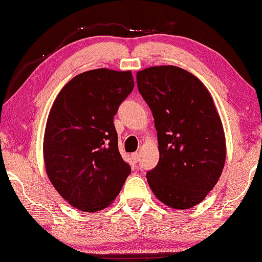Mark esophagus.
<instances>
[{"mask_svg": "<svg viewBox=\"0 0 262 262\" xmlns=\"http://www.w3.org/2000/svg\"><path fill=\"white\" fill-rule=\"evenodd\" d=\"M130 159H132V161H133V162H134V163H138L139 160H140V155H139V152H133L132 155H130Z\"/></svg>", "mask_w": 262, "mask_h": 262, "instance_id": "1", "label": "esophagus"}]
</instances>
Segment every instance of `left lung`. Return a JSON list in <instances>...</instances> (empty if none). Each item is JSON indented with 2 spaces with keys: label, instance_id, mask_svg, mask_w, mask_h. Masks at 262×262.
<instances>
[{
  "label": "left lung",
  "instance_id": "8db88e82",
  "mask_svg": "<svg viewBox=\"0 0 262 262\" xmlns=\"http://www.w3.org/2000/svg\"><path fill=\"white\" fill-rule=\"evenodd\" d=\"M136 82L159 141L160 160L147 172L148 184L165 205L190 209L213 189L225 164V135L212 97L198 78L177 66L142 70Z\"/></svg>",
  "mask_w": 262,
  "mask_h": 262
}]
</instances>
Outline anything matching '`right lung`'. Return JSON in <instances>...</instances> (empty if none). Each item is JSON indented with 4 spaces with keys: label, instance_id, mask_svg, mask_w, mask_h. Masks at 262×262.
<instances>
[{
    "label": "right lung",
    "instance_id": "add662e5",
    "mask_svg": "<svg viewBox=\"0 0 262 262\" xmlns=\"http://www.w3.org/2000/svg\"><path fill=\"white\" fill-rule=\"evenodd\" d=\"M133 89L130 71L91 70L70 80L50 111L43 147L49 180L85 212L108 206L132 171L119 152L113 119Z\"/></svg>",
    "mask_w": 262,
    "mask_h": 262
}]
</instances>
